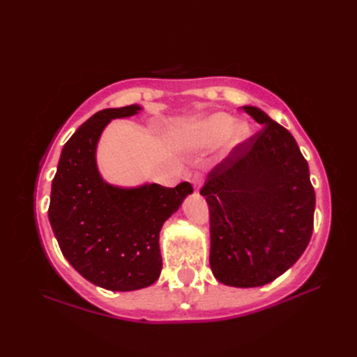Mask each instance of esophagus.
I'll return each mask as SVG.
<instances>
[{
	"label": "esophagus",
	"mask_w": 357,
	"mask_h": 357,
	"mask_svg": "<svg viewBox=\"0 0 357 357\" xmlns=\"http://www.w3.org/2000/svg\"><path fill=\"white\" fill-rule=\"evenodd\" d=\"M188 179H190V183L193 184V187H195V190H199V187H201V173H195L193 176H188Z\"/></svg>",
	"instance_id": "obj_1"
}]
</instances>
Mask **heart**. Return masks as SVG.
<instances>
[{"label": "heart", "instance_id": "1", "mask_svg": "<svg viewBox=\"0 0 357 357\" xmlns=\"http://www.w3.org/2000/svg\"><path fill=\"white\" fill-rule=\"evenodd\" d=\"M233 123V118L227 113H215L206 119L196 123L192 130L188 132V138H190L198 146H210L216 141H219L227 133L225 139L229 146H236L238 142L245 138L248 133V127L244 123ZM231 130L229 131L228 128Z\"/></svg>", "mask_w": 357, "mask_h": 357}]
</instances>
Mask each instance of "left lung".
<instances>
[{"label":"left lung","instance_id":"8db88e82","mask_svg":"<svg viewBox=\"0 0 357 357\" xmlns=\"http://www.w3.org/2000/svg\"><path fill=\"white\" fill-rule=\"evenodd\" d=\"M244 109L262 128L234 146L201 188L210 208V267L230 287H261L305 252L316 195L307 159L285 127Z\"/></svg>","mask_w":357,"mask_h":357}]
</instances>
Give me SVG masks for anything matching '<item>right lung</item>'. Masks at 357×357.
I'll return each instance as SVG.
<instances>
[{
    "mask_svg": "<svg viewBox=\"0 0 357 357\" xmlns=\"http://www.w3.org/2000/svg\"><path fill=\"white\" fill-rule=\"evenodd\" d=\"M139 105L100 110L64 144L52 181L49 221L72 267L90 282L112 291L149 287L161 275L159 231L193 192L146 184L119 188L104 183L95 151L110 119L127 118Z\"/></svg>",
    "mask_w": 357,
    "mask_h": 357,
    "instance_id": "obj_1",
    "label": "right lung"
}]
</instances>
